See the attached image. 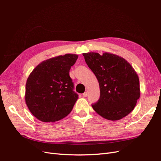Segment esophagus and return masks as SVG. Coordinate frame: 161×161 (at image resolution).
I'll return each mask as SVG.
<instances>
[{
  "label": "esophagus",
  "mask_w": 161,
  "mask_h": 161,
  "mask_svg": "<svg viewBox=\"0 0 161 161\" xmlns=\"http://www.w3.org/2000/svg\"><path fill=\"white\" fill-rule=\"evenodd\" d=\"M82 95H83V97H87L88 96V92H85L83 94H82Z\"/></svg>",
  "instance_id": "obj_1"
}]
</instances>
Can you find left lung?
<instances>
[{
	"label": "left lung",
	"mask_w": 161,
	"mask_h": 161,
	"mask_svg": "<svg viewBox=\"0 0 161 161\" xmlns=\"http://www.w3.org/2000/svg\"><path fill=\"white\" fill-rule=\"evenodd\" d=\"M89 69L98 80L100 98L93 109L103 118L122 119L134 109L140 98V81L130 63L114 53H83Z\"/></svg>",
	"instance_id": "1"
}]
</instances>
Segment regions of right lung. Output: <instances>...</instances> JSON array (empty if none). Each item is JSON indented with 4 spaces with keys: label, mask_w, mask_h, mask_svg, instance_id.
I'll return each instance as SVG.
<instances>
[{
    "label": "right lung",
    "mask_w": 161,
    "mask_h": 161,
    "mask_svg": "<svg viewBox=\"0 0 161 161\" xmlns=\"http://www.w3.org/2000/svg\"><path fill=\"white\" fill-rule=\"evenodd\" d=\"M78 55L66 53L42 62L26 82L25 100L33 116L43 122H55L69 115L79 95L69 75Z\"/></svg>",
    "instance_id": "1"
}]
</instances>
